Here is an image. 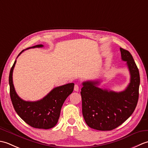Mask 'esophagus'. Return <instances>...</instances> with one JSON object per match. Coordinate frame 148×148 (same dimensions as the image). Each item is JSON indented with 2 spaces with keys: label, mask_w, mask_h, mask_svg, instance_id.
I'll list each match as a JSON object with an SVG mask.
<instances>
[{
  "label": "esophagus",
  "mask_w": 148,
  "mask_h": 148,
  "mask_svg": "<svg viewBox=\"0 0 148 148\" xmlns=\"http://www.w3.org/2000/svg\"><path fill=\"white\" fill-rule=\"evenodd\" d=\"M74 89V91H76V92H78V91H79V86H78L77 84H75Z\"/></svg>",
  "instance_id": "esophagus-1"
}]
</instances>
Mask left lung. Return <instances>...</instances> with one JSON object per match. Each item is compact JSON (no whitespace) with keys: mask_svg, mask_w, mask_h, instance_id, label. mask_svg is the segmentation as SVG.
<instances>
[{"mask_svg":"<svg viewBox=\"0 0 148 148\" xmlns=\"http://www.w3.org/2000/svg\"><path fill=\"white\" fill-rule=\"evenodd\" d=\"M121 59L127 62L130 81L127 88L115 92L99 88V81L82 83V112L86 123L93 129L108 131L121 125L134 112L139 99V72L130 53L120 48Z\"/></svg>","mask_w":148,"mask_h":148,"instance_id":"8db88e82","label":"left lung"}]
</instances>
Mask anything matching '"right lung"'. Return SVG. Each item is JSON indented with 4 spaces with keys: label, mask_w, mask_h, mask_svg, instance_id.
Returning a JSON list of instances; mask_svg holds the SVG:
<instances>
[{
    "label": "right lung",
    "mask_w": 148,
    "mask_h": 148,
    "mask_svg": "<svg viewBox=\"0 0 148 148\" xmlns=\"http://www.w3.org/2000/svg\"><path fill=\"white\" fill-rule=\"evenodd\" d=\"M42 45L27 48H42ZM23 50L18 55L24 51ZM16 60L11 69L9 76L10 97L14 110L18 116L28 125L36 128L49 129L57 123L63 103L74 90V83H68L53 88L44 98L35 102L25 101L16 92L12 82V72Z\"/></svg>",
    "instance_id": "add662e5"
}]
</instances>
